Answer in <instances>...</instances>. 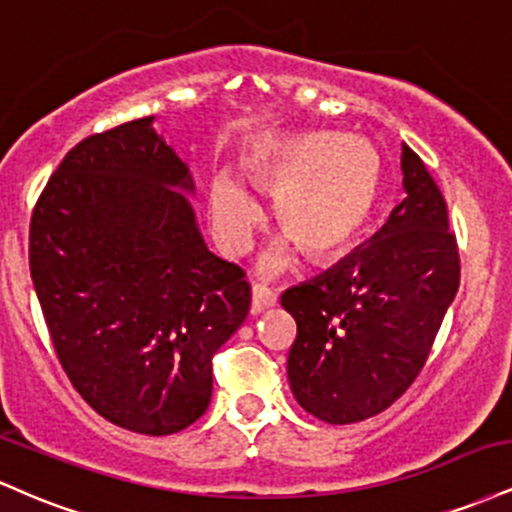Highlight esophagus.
Segmentation results:
<instances>
[{
    "label": "esophagus",
    "instance_id": "1",
    "mask_svg": "<svg viewBox=\"0 0 512 512\" xmlns=\"http://www.w3.org/2000/svg\"><path fill=\"white\" fill-rule=\"evenodd\" d=\"M274 303H276V296L272 289H267V286H260V284L252 286V305H250L252 315L264 313V310L272 308Z\"/></svg>",
    "mask_w": 512,
    "mask_h": 512
}]
</instances>
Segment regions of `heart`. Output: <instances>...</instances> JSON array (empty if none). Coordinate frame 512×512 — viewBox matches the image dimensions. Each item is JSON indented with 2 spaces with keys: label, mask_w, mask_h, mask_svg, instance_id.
Returning a JSON list of instances; mask_svg holds the SVG:
<instances>
[{
  "label": "heart",
  "mask_w": 512,
  "mask_h": 512,
  "mask_svg": "<svg viewBox=\"0 0 512 512\" xmlns=\"http://www.w3.org/2000/svg\"><path fill=\"white\" fill-rule=\"evenodd\" d=\"M250 173L274 195L276 223L286 231L262 257V272L279 274L296 260V244L313 260H330L354 243L378 202L383 161L363 137L305 132L262 144ZM209 214L228 255H243L264 223L255 192L228 173L211 180Z\"/></svg>",
  "instance_id": "b5f03b06"
}]
</instances>
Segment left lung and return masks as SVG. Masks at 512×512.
Returning a JSON list of instances; mask_svg holds the SVG:
<instances>
[{
    "label": "left lung",
    "mask_w": 512,
    "mask_h": 512,
    "mask_svg": "<svg viewBox=\"0 0 512 512\" xmlns=\"http://www.w3.org/2000/svg\"><path fill=\"white\" fill-rule=\"evenodd\" d=\"M404 199L368 243L281 296L298 325L289 383L327 424H356L397 402L426 366L457 286L448 204L402 144Z\"/></svg>",
    "instance_id": "1"
}]
</instances>
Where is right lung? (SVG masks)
Returning <instances> with one entry per match:
<instances>
[{"instance_id": "1", "label": "right lung", "mask_w": 512, "mask_h": 512, "mask_svg": "<svg viewBox=\"0 0 512 512\" xmlns=\"http://www.w3.org/2000/svg\"><path fill=\"white\" fill-rule=\"evenodd\" d=\"M154 117L93 134L35 202L31 279L64 373L110 424L170 436L209 407L211 358L245 322L250 284L207 250L190 168Z\"/></svg>"}]
</instances>
